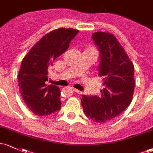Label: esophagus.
Masks as SVG:
<instances>
[{"label":"esophagus","instance_id":"esophagus-1","mask_svg":"<svg viewBox=\"0 0 153 153\" xmlns=\"http://www.w3.org/2000/svg\"><path fill=\"white\" fill-rule=\"evenodd\" d=\"M72 89H73V91L74 92H75V93L78 94H82V92L78 90V89H76V88H72Z\"/></svg>","mask_w":153,"mask_h":153}]
</instances>
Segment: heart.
Instances as JSON below:
<instances>
[{"mask_svg": "<svg viewBox=\"0 0 153 153\" xmlns=\"http://www.w3.org/2000/svg\"><path fill=\"white\" fill-rule=\"evenodd\" d=\"M87 49H89V50H91V51H94V52H96V53H97V51H96L95 48H93V47H89V48H88Z\"/></svg>", "mask_w": 153, "mask_h": 153, "instance_id": "1", "label": "heart"}]
</instances>
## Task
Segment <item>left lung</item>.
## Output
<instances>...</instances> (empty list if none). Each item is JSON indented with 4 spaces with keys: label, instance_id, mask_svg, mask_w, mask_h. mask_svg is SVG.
Segmentation results:
<instances>
[{
    "label": "left lung",
    "instance_id": "left-lung-1",
    "mask_svg": "<svg viewBox=\"0 0 153 153\" xmlns=\"http://www.w3.org/2000/svg\"><path fill=\"white\" fill-rule=\"evenodd\" d=\"M91 38L100 51L98 75L104 81L103 89L100 96L82 95L81 105L87 117L97 123H105L120 115L131 102L134 67L113 34L96 32Z\"/></svg>",
    "mask_w": 153,
    "mask_h": 153
}]
</instances>
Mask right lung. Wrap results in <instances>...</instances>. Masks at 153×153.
<instances>
[{"mask_svg":"<svg viewBox=\"0 0 153 153\" xmlns=\"http://www.w3.org/2000/svg\"><path fill=\"white\" fill-rule=\"evenodd\" d=\"M78 30L59 28L41 38L27 53L18 74L19 91L30 111L39 116L48 115L61 107L60 89L47 85L48 69L69 48Z\"/></svg>","mask_w":153,"mask_h":153,"instance_id":"1","label":"right lung"}]
</instances>
